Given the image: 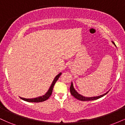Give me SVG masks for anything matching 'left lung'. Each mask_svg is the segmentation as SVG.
<instances>
[{
	"mask_svg": "<svg viewBox=\"0 0 125 125\" xmlns=\"http://www.w3.org/2000/svg\"><path fill=\"white\" fill-rule=\"evenodd\" d=\"M113 43H114V42H113ZM70 91H71V94L73 96L75 97L76 99H77L82 100V101H90V100H96V99H99V98H100V97H103L105 95V94H106L107 93H108V92H107L106 93V94H102V95H100V96H99L91 97H84V96H83L81 95L80 94H79L78 93H77V92L74 90V89L73 87V85L72 83H71V87H70Z\"/></svg>",
	"mask_w": 125,
	"mask_h": 125,
	"instance_id": "1",
	"label": "left lung"
}]
</instances>
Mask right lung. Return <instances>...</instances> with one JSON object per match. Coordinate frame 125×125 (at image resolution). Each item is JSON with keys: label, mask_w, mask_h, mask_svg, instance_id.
Listing matches in <instances>:
<instances>
[{"label": "right lung", "mask_w": 125, "mask_h": 125, "mask_svg": "<svg viewBox=\"0 0 125 125\" xmlns=\"http://www.w3.org/2000/svg\"><path fill=\"white\" fill-rule=\"evenodd\" d=\"M61 73H60L59 74H58L55 77H54L53 81L52 83L51 87H50L48 91V92L46 93L44 95L42 96L41 97H36V98H33V99H25L23 98V97H21V99L22 100H25V101L26 102H43L46 100L47 99H48L49 97L51 96L52 94V91H53V89L54 85L55 84V83L56 82V81H58L59 77H60V76L61 75Z\"/></svg>", "instance_id": "obj_1"}]
</instances>
